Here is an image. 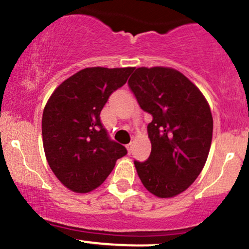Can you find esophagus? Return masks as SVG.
<instances>
[{
    "label": "esophagus",
    "mask_w": 249,
    "mask_h": 249,
    "mask_svg": "<svg viewBox=\"0 0 249 249\" xmlns=\"http://www.w3.org/2000/svg\"><path fill=\"white\" fill-rule=\"evenodd\" d=\"M126 148H127V151H128V154H130L131 153V150H132V142L127 144L126 145Z\"/></svg>",
    "instance_id": "obj_1"
}]
</instances>
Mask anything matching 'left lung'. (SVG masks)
<instances>
[{"label": "left lung", "mask_w": 249, "mask_h": 249, "mask_svg": "<svg viewBox=\"0 0 249 249\" xmlns=\"http://www.w3.org/2000/svg\"><path fill=\"white\" fill-rule=\"evenodd\" d=\"M139 107L152 116L147 125L151 154L134 160L145 188L172 198L192 185L210 152L213 118L204 95L172 68H138L127 82Z\"/></svg>", "instance_id": "left-lung-1"}]
</instances>
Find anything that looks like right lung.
<instances>
[{"mask_svg": "<svg viewBox=\"0 0 249 249\" xmlns=\"http://www.w3.org/2000/svg\"><path fill=\"white\" fill-rule=\"evenodd\" d=\"M134 68H87L65 79L45 105L43 147L59 181L77 193L104 182L126 148L110 138L101 122L108 97L127 81Z\"/></svg>", "mask_w": 249, "mask_h": 249, "instance_id": "right-lung-1", "label": "right lung"}]
</instances>
